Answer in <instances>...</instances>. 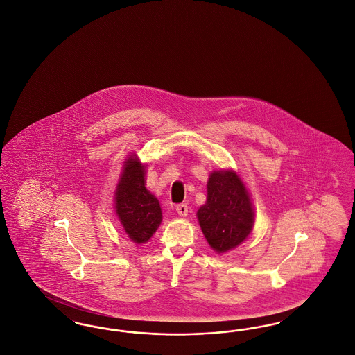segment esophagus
Returning a JSON list of instances; mask_svg holds the SVG:
<instances>
[{"instance_id":"34e87169","label":"esophagus","mask_w":355,"mask_h":355,"mask_svg":"<svg viewBox=\"0 0 355 355\" xmlns=\"http://www.w3.org/2000/svg\"><path fill=\"white\" fill-rule=\"evenodd\" d=\"M175 210H177V213H178L181 217H186L187 213H189V206H187L186 203H180V205H177Z\"/></svg>"}]
</instances>
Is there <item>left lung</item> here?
I'll return each mask as SVG.
<instances>
[{
	"mask_svg": "<svg viewBox=\"0 0 355 355\" xmlns=\"http://www.w3.org/2000/svg\"><path fill=\"white\" fill-rule=\"evenodd\" d=\"M198 220L209 245L218 253L234 249L252 232L254 211L249 194L234 171H214Z\"/></svg>",
	"mask_w": 355,
	"mask_h": 355,
	"instance_id": "8db88e82",
	"label": "left lung"
}]
</instances>
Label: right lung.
Listing matches in <instances>:
<instances>
[{"instance_id":"add662e5","label":"right lung","mask_w":355,"mask_h":355,"mask_svg":"<svg viewBox=\"0 0 355 355\" xmlns=\"http://www.w3.org/2000/svg\"><path fill=\"white\" fill-rule=\"evenodd\" d=\"M145 169L135 157L123 168L116 190V210L125 232L135 243H144L162 220L158 200L145 187Z\"/></svg>"}]
</instances>
